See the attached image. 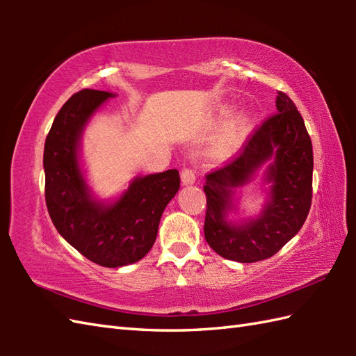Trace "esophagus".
Returning <instances> with one entry per match:
<instances>
[{
	"instance_id": "obj_1",
	"label": "esophagus",
	"mask_w": 356,
	"mask_h": 356,
	"mask_svg": "<svg viewBox=\"0 0 356 356\" xmlns=\"http://www.w3.org/2000/svg\"><path fill=\"white\" fill-rule=\"evenodd\" d=\"M180 179H182L184 185H191L195 182V171L193 168H184Z\"/></svg>"
}]
</instances>
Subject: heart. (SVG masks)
<instances>
[{
	"label": "heart",
	"instance_id": "1",
	"mask_svg": "<svg viewBox=\"0 0 356 356\" xmlns=\"http://www.w3.org/2000/svg\"><path fill=\"white\" fill-rule=\"evenodd\" d=\"M229 115H231L229 108L222 110V119H226ZM252 127H254V118L252 115H249V113H241V115L234 118L225 128L222 139L218 142L217 153L228 154L232 149H236L240 143L246 139V136L251 133Z\"/></svg>",
	"mask_w": 356,
	"mask_h": 356
}]
</instances>
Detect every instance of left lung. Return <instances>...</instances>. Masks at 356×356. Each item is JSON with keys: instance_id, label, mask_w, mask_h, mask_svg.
<instances>
[{"instance_id": "1", "label": "left lung", "mask_w": 356, "mask_h": 356, "mask_svg": "<svg viewBox=\"0 0 356 356\" xmlns=\"http://www.w3.org/2000/svg\"><path fill=\"white\" fill-rule=\"evenodd\" d=\"M277 113L266 118L246 136L243 145L223 166L207 174L205 238L225 259L254 263L277 254L295 234L309 214L312 203V142L305 120L289 96L278 92ZM270 156L268 170L273 182L271 202L264 214L243 227L224 220L230 207L233 190Z\"/></svg>"}]
</instances>
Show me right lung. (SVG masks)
Instances as JSON below:
<instances>
[{
  "mask_svg": "<svg viewBox=\"0 0 356 356\" xmlns=\"http://www.w3.org/2000/svg\"><path fill=\"white\" fill-rule=\"evenodd\" d=\"M113 93L84 88L67 101L53 120L44 145L45 205L53 225L90 261L119 268L153 248L165 207L180 186L177 170L138 177L116 203L90 199L78 163V140L88 118Z\"/></svg>",
  "mask_w": 356,
  "mask_h": 356,
  "instance_id": "obj_1",
  "label": "right lung"
}]
</instances>
